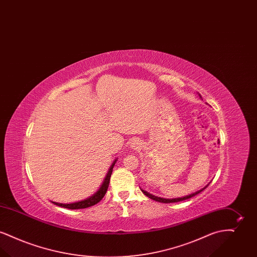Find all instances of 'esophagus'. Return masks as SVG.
Wrapping results in <instances>:
<instances>
[{"mask_svg": "<svg viewBox=\"0 0 257 257\" xmlns=\"http://www.w3.org/2000/svg\"><path fill=\"white\" fill-rule=\"evenodd\" d=\"M140 145H141V143H140L138 140H134V141H132V143H131V147H132L133 149H137V148L140 147Z\"/></svg>", "mask_w": 257, "mask_h": 257, "instance_id": "34e87169", "label": "esophagus"}]
</instances>
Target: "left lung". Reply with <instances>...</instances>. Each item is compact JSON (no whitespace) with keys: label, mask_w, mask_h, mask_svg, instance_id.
<instances>
[{"label":"left lung","mask_w":257,"mask_h":257,"mask_svg":"<svg viewBox=\"0 0 257 257\" xmlns=\"http://www.w3.org/2000/svg\"><path fill=\"white\" fill-rule=\"evenodd\" d=\"M199 95V97L201 98L200 96V94H198ZM210 184V182L204 187V188H202V189H200V190H198V191H196V193H193V194H191V195H188V196H182V197H176V198H164V197H160V196H154V195H152V194H149L148 192L147 191H145V190H143V189H141L142 190V192L146 195V196H148L149 198H151V199H153V200H155V201H158V202H163V203H172V202H178V201H182V200H186V199H189V198H191V197H193V196H196V195H198L200 192H202L204 189H206L208 187V185Z\"/></svg>","instance_id":"left-lung-1"}]
</instances>
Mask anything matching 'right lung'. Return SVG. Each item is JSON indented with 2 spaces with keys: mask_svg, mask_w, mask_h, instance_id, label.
Here are the masks:
<instances>
[{
  "mask_svg": "<svg viewBox=\"0 0 257 257\" xmlns=\"http://www.w3.org/2000/svg\"><path fill=\"white\" fill-rule=\"evenodd\" d=\"M116 161H117V158H115V160L112 162L109 171H108L107 174H106V177H105L103 183L100 186L98 191H96L92 196H88L86 199H83V200H80V201H76V202H72V203H59V202H55V201H52V202L54 204L58 205V206L67 208V209H72V210H74V209H83V208L90 207L92 205H95L96 203H98L104 197L107 190H108L109 183H110V175H111L113 166L115 165Z\"/></svg>",
  "mask_w": 257,
  "mask_h": 257,
  "instance_id": "add662e5",
  "label": "right lung"
}]
</instances>
